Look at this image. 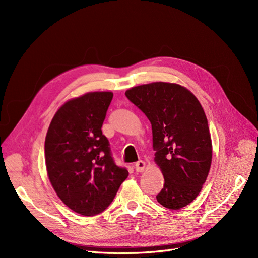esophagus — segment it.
Here are the masks:
<instances>
[{
	"mask_svg": "<svg viewBox=\"0 0 258 258\" xmlns=\"http://www.w3.org/2000/svg\"><path fill=\"white\" fill-rule=\"evenodd\" d=\"M136 171L137 172H143V171L145 170V168H146V163H145V161H143V160H139L137 163H136Z\"/></svg>",
	"mask_w": 258,
	"mask_h": 258,
	"instance_id": "obj_1",
	"label": "esophagus"
}]
</instances>
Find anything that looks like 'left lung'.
Instances as JSON below:
<instances>
[{
  "mask_svg": "<svg viewBox=\"0 0 258 258\" xmlns=\"http://www.w3.org/2000/svg\"><path fill=\"white\" fill-rule=\"evenodd\" d=\"M126 96L152 123L154 161L165 178L157 201L172 210L189 205L212 162V140L198 99L184 86L166 82L136 86Z\"/></svg>",
  "mask_w": 258,
  "mask_h": 258,
  "instance_id": "1",
  "label": "left lung"
}]
</instances>
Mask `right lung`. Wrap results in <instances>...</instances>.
Listing matches in <instances>:
<instances>
[{
  "label": "right lung",
  "mask_w": 258,
  "mask_h": 258,
  "mask_svg": "<svg viewBox=\"0 0 258 258\" xmlns=\"http://www.w3.org/2000/svg\"><path fill=\"white\" fill-rule=\"evenodd\" d=\"M111 91L68 100L52 117L45 139V162L52 188L74 212L97 215L111 205L129 175L114 163L102 124Z\"/></svg>",
  "instance_id": "right-lung-1"
}]
</instances>
